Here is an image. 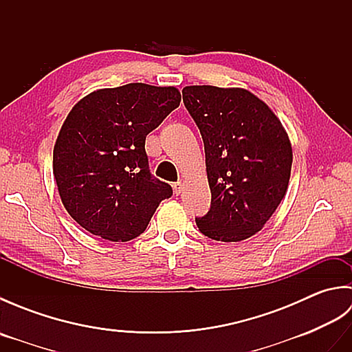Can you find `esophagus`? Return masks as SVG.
Instances as JSON below:
<instances>
[{
  "label": "esophagus",
  "mask_w": 352,
  "mask_h": 352,
  "mask_svg": "<svg viewBox=\"0 0 352 352\" xmlns=\"http://www.w3.org/2000/svg\"><path fill=\"white\" fill-rule=\"evenodd\" d=\"M182 190H183V183H182V182H177V183H174V193H175L177 197L180 195Z\"/></svg>",
  "instance_id": "1"
}]
</instances>
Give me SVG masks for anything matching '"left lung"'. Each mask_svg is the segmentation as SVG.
Masks as SVG:
<instances>
[{
	"instance_id": "left-lung-1",
	"label": "left lung",
	"mask_w": 352,
	"mask_h": 352,
	"mask_svg": "<svg viewBox=\"0 0 352 352\" xmlns=\"http://www.w3.org/2000/svg\"><path fill=\"white\" fill-rule=\"evenodd\" d=\"M183 102L204 142L212 203L204 236L239 242L261 230L286 195L292 146L278 118L245 89L188 86Z\"/></svg>"
}]
</instances>
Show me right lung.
<instances>
[{"label":"right lung","instance_id":"obj_1","mask_svg":"<svg viewBox=\"0 0 352 352\" xmlns=\"http://www.w3.org/2000/svg\"><path fill=\"white\" fill-rule=\"evenodd\" d=\"M175 87L130 83L78 101L62 125L52 170L80 227L111 242L144 233L172 188L149 170L145 139L180 106Z\"/></svg>","mask_w":352,"mask_h":352}]
</instances>
